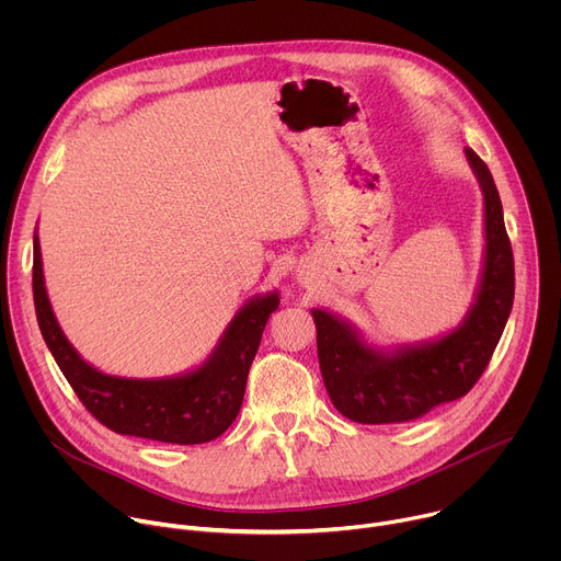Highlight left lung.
I'll list each match as a JSON object with an SVG mask.
<instances>
[{
    "mask_svg": "<svg viewBox=\"0 0 561 561\" xmlns=\"http://www.w3.org/2000/svg\"><path fill=\"white\" fill-rule=\"evenodd\" d=\"M484 197V260L466 317L453 331L415 344H368L344 317L312 308L317 357L333 407L357 424L417 420L463 397L489 366L515 297L513 251L489 167L466 148Z\"/></svg>",
    "mask_w": 561,
    "mask_h": 561,
    "instance_id": "obj_1",
    "label": "left lung"
}]
</instances>
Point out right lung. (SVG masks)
<instances>
[{"label":"right lung","instance_id":"right-lung-1","mask_svg":"<svg viewBox=\"0 0 561 561\" xmlns=\"http://www.w3.org/2000/svg\"><path fill=\"white\" fill-rule=\"evenodd\" d=\"M33 251V297L42 337L95 420L119 435L184 446L210 442L234 422L262 333L279 306L277 290L255 295L239 308L197 368L171 377H119L89 364L66 340L46 293L37 230Z\"/></svg>","mask_w":561,"mask_h":561}]
</instances>
